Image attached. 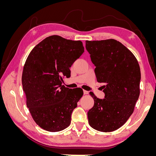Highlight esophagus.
<instances>
[{
  "label": "esophagus",
  "mask_w": 156,
  "mask_h": 156,
  "mask_svg": "<svg viewBox=\"0 0 156 156\" xmlns=\"http://www.w3.org/2000/svg\"><path fill=\"white\" fill-rule=\"evenodd\" d=\"M83 93H84V94H88V91H87V90H83Z\"/></svg>",
  "instance_id": "1"
}]
</instances>
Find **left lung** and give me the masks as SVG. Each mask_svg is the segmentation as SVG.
Here are the masks:
<instances>
[{"instance_id":"left-lung-1","label":"left lung","mask_w":156,"mask_h":156,"mask_svg":"<svg viewBox=\"0 0 156 156\" xmlns=\"http://www.w3.org/2000/svg\"><path fill=\"white\" fill-rule=\"evenodd\" d=\"M86 49L96 66L98 83H103L105 98L90 94L94 101L87 113L88 123L101 132L123 126L133 112L140 94V70L134 55L119 41H86Z\"/></svg>"}]
</instances>
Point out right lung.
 Returning <instances> with one entry per match:
<instances>
[{"label": "right lung", "mask_w": 156, "mask_h": 156, "mask_svg": "<svg viewBox=\"0 0 156 156\" xmlns=\"http://www.w3.org/2000/svg\"><path fill=\"white\" fill-rule=\"evenodd\" d=\"M82 41L51 36L36 45L28 56L22 74L23 89L33 120L41 128L62 131L83 95L81 88L62 85L69 68L84 52Z\"/></svg>", "instance_id": "obj_1"}]
</instances>
